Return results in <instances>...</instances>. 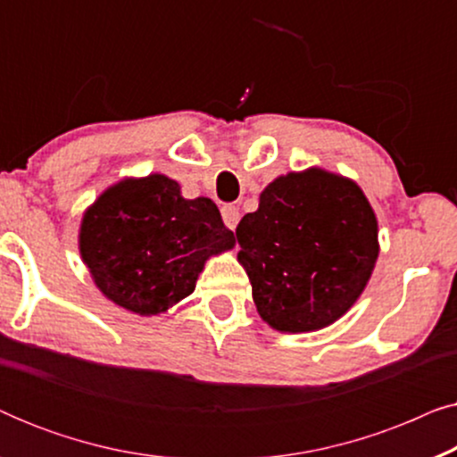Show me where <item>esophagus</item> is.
Instances as JSON below:
<instances>
[{"label": "esophagus", "instance_id": "1", "mask_svg": "<svg viewBox=\"0 0 457 457\" xmlns=\"http://www.w3.org/2000/svg\"><path fill=\"white\" fill-rule=\"evenodd\" d=\"M239 218H241V214H239V208H237V205H233V204L224 205V208H222V220L228 228L235 230L237 224H239Z\"/></svg>", "mask_w": 457, "mask_h": 457}]
</instances>
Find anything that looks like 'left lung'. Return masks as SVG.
I'll list each match as a JSON object with an SVG mask.
<instances>
[{
  "label": "left lung",
  "mask_w": 457,
  "mask_h": 457,
  "mask_svg": "<svg viewBox=\"0 0 457 457\" xmlns=\"http://www.w3.org/2000/svg\"><path fill=\"white\" fill-rule=\"evenodd\" d=\"M237 241L258 314L280 333H312L347 314L380 252L364 191L318 166L274 179Z\"/></svg>",
  "instance_id": "obj_1"
}]
</instances>
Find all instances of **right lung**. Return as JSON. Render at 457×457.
Listing matches in <instances>:
<instances>
[{
  "label": "right lung",
  "instance_id": "1",
  "mask_svg": "<svg viewBox=\"0 0 457 457\" xmlns=\"http://www.w3.org/2000/svg\"><path fill=\"white\" fill-rule=\"evenodd\" d=\"M235 247L210 197L185 199L166 174L127 177L83 212L80 260L104 297L160 316L195 291L212 255Z\"/></svg>",
  "mask_w": 457,
  "mask_h": 457
}]
</instances>
